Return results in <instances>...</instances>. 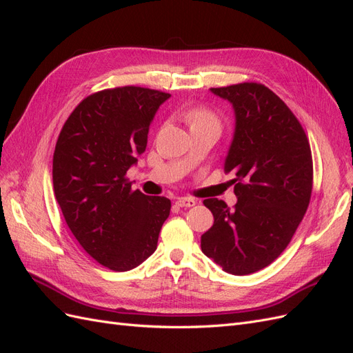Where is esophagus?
Here are the masks:
<instances>
[{"instance_id":"esophagus-1","label":"esophagus","mask_w":353,"mask_h":353,"mask_svg":"<svg viewBox=\"0 0 353 353\" xmlns=\"http://www.w3.org/2000/svg\"><path fill=\"white\" fill-rule=\"evenodd\" d=\"M175 205L179 206V208H193L196 205V200L191 199V197H179Z\"/></svg>"}]
</instances>
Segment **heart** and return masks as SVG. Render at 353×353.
Instances as JSON below:
<instances>
[{"mask_svg": "<svg viewBox=\"0 0 353 353\" xmlns=\"http://www.w3.org/2000/svg\"><path fill=\"white\" fill-rule=\"evenodd\" d=\"M185 119L190 125V130L191 128H197V126H215V128H218V130H221L219 117L206 108L191 109L187 113Z\"/></svg>", "mask_w": 353, "mask_h": 353, "instance_id": "obj_1", "label": "heart"}]
</instances>
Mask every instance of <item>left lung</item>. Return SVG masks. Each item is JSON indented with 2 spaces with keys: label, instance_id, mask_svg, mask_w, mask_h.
<instances>
[{
  "label": "left lung",
  "instance_id": "8db88e82",
  "mask_svg": "<svg viewBox=\"0 0 353 353\" xmlns=\"http://www.w3.org/2000/svg\"><path fill=\"white\" fill-rule=\"evenodd\" d=\"M228 100L236 130L225 159L237 203L206 199L213 225L201 250L232 275H248L272 263L290 243L312 193V154L301 122L262 83L210 88Z\"/></svg>",
  "mask_w": 353,
  "mask_h": 353
}]
</instances>
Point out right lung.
I'll use <instances>...</instances> for the list:
<instances>
[{
	"label": "right lung",
	"instance_id": "1",
	"mask_svg": "<svg viewBox=\"0 0 353 353\" xmlns=\"http://www.w3.org/2000/svg\"><path fill=\"white\" fill-rule=\"evenodd\" d=\"M170 94L141 87L99 91L63 125L52 185L69 230L91 258L130 271L153 254L170 200L132 190L126 170L145 152L148 128Z\"/></svg>",
	"mask_w": 353,
	"mask_h": 353
}]
</instances>
